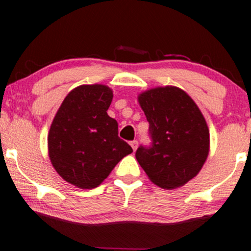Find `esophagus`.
Here are the masks:
<instances>
[{"label": "esophagus", "mask_w": 251, "mask_h": 251, "mask_svg": "<svg viewBox=\"0 0 251 251\" xmlns=\"http://www.w3.org/2000/svg\"><path fill=\"white\" fill-rule=\"evenodd\" d=\"M130 145H131L133 151H136V150H137V148H138V142L137 141H132L131 143H130Z\"/></svg>", "instance_id": "obj_1"}]
</instances>
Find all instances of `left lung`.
<instances>
[{"label":"left lung","instance_id":"obj_1","mask_svg":"<svg viewBox=\"0 0 251 251\" xmlns=\"http://www.w3.org/2000/svg\"><path fill=\"white\" fill-rule=\"evenodd\" d=\"M149 122L150 146L141 145L136 159L154 184L175 189L196 176L210 150L203 114L183 90L155 87L138 96Z\"/></svg>","mask_w":251,"mask_h":251}]
</instances>
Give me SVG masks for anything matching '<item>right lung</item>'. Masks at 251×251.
I'll return each instance as SVG.
<instances>
[{
  "label": "right lung",
  "mask_w": 251,
  "mask_h": 251,
  "mask_svg": "<svg viewBox=\"0 0 251 251\" xmlns=\"http://www.w3.org/2000/svg\"><path fill=\"white\" fill-rule=\"evenodd\" d=\"M113 91L101 84L80 85L63 100L48 133V153L58 175L92 189L132 152L119 137L116 120L107 114Z\"/></svg>",
  "instance_id": "obj_1"
}]
</instances>
